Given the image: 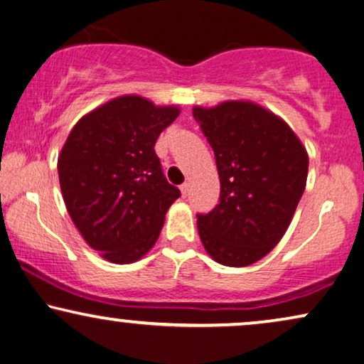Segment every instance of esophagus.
<instances>
[{
    "label": "esophagus",
    "instance_id": "obj_1",
    "mask_svg": "<svg viewBox=\"0 0 364 364\" xmlns=\"http://www.w3.org/2000/svg\"><path fill=\"white\" fill-rule=\"evenodd\" d=\"M180 189H181V194H183V196H186L188 191H189V183H183L181 186H180Z\"/></svg>",
    "mask_w": 364,
    "mask_h": 364
}]
</instances>
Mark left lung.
Returning a JSON list of instances; mask_svg holds the SVG:
<instances>
[{
    "instance_id": "left-lung-1",
    "label": "left lung",
    "mask_w": 364,
    "mask_h": 364,
    "mask_svg": "<svg viewBox=\"0 0 364 364\" xmlns=\"http://www.w3.org/2000/svg\"><path fill=\"white\" fill-rule=\"evenodd\" d=\"M216 156L219 204L196 214L204 249L216 262L245 267L267 255L305 191L309 155L289 125L252 102L194 107Z\"/></svg>"
}]
</instances>
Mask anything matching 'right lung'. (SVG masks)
I'll return each instance as SVG.
<instances>
[{
	"label": "right lung",
	"instance_id": "obj_1",
	"mask_svg": "<svg viewBox=\"0 0 364 364\" xmlns=\"http://www.w3.org/2000/svg\"><path fill=\"white\" fill-rule=\"evenodd\" d=\"M178 115L176 107L124 95L82 117L64 143L58 171L65 208L85 242L110 262L143 257L180 198L155 153Z\"/></svg>",
	"mask_w": 364,
	"mask_h": 364
}]
</instances>
